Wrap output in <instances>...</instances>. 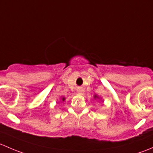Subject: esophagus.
I'll return each instance as SVG.
<instances>
[{
	"label": "esophagus",
	"mask_w": 153,
	"mask_h": 153,
	"mask_svg": "<svg viewBox=\"0 0 153 153\" xmlns=\"http://www.w3.org/2000/svg\"><path fill=\"white\" fill-rule=\"evenodd\" d=\"M78 93L80 94V95H83V93H84V91H83L82 89H79V90L78 91Z\"/></svg>",
	"instance_id": "34e87169"
}]
</instances>
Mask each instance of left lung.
<instances>
[{
    "label": "left lung",
    "instance_id": "left-lung-1",
    "mask_svg": "<svg viewBox=\"0 0 153 153\" xmlns=\"http://www.w3.org/2000/svg\"><path fill=\"white\" fill-rule=\"evenodd\" d=\"M94 98H95H95H98V95H94Z\"/></svg>",
    "mask_w": 153,
    "mask_h": 153
}]
</instances>
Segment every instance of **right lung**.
I'll return each mask as SVG.
<instances>
[{"instance_id":"right-lung-1","label":"right lung","mask_w":153,"mask_h":153,"mask_svg":"<svg viewBox=\"0 0 153 153\" xmlns=\"http://www.w3.org/2000/svg\"><path fill=\"white\" fill-rule=\"evenodd\" d=\"M61 101H65V98H64V97H62V98H61Z\"/></svg>"}]
</instances>
